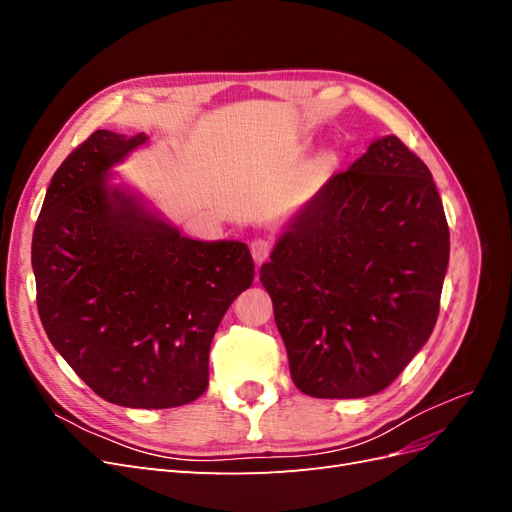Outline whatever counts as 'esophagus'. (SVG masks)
<instances>
[{
  "label": "esophagus",
  "mask_w": 512,
  "mask_h": 512,
  "mask_svg": "<svg viewBox=\"0 0 512 512\" xmlns=\"http://www.w3.org/2000/svg\"><path fill=\"white\" fill-rule=\"evenodd\" d=\"M250 250H252V258L256 265H262V262H267L271 256V243L267 239H254Z\"/></svg>",
  "instance_id": "34e87169"
}]
</instances>
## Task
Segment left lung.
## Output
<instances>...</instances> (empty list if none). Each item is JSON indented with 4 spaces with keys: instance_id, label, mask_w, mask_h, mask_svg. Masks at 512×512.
<instances>
[{
    "instance_id": "left-lung-1",
    "label": "left lung",
    "mask_w": 512,
    "mask_h": 512,
    "mask_svg": "<svg viewBox=\"0 0 512 512\" xmlns=\"http://www.w3.org/2000/svg\"><path fill=\"white\" fill-rule=\"evenodd\" d=\"M448 252L436 183L397 136L324 183L260 269L297 389L384 391L436 327Z\"/></svg>"
}]
</instances>
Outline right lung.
Masks as SVG:
<instances>
[{"label":"right lung","instance_id":"obj_1","mask_svg":"<svg viewBox=\"0 0 512 512\" xmlns=\"http://www.w3.org/2000/svg\"><path fill=\"white\" fill-rule=\"evenodd\" d=\"M147 143L96 130L61 162L32 241L42 327L91 391L126 408H175L207 391L209 348L254 282L241 241H196L108 185Z\"/></svg>","mask_w":512,"mask_h":512}]
</instances>
